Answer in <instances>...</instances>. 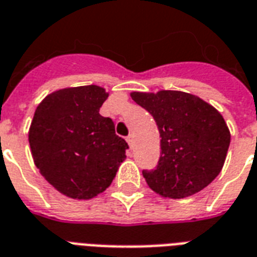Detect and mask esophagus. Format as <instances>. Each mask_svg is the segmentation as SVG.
<instances>
[{
    "label": "esophagus",
    "mask_w": 257,
    "mask_h": 257,
    "mask_svg": "<svg viewBox=\"0 0 257 257\" xmlns=\"http://www.w3.org/2000/svg\"><path fill=\"white\" fill-rule=\"evenodd\" d=\"M126 142H128V144L131 146V148H132L133 142H135V140H133V135H129V136L126 137Z\"/></svg>",
    "instance_id": "obj_1"
}]
</instances>
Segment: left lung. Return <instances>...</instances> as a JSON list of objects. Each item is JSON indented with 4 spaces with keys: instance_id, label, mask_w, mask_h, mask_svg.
<instances>
[{
    "instance_id": "obj_1",
    "label": "left lung",
    "mask_w": 257,
    "mask_h": 257,
    "mask_svg": "<svg viewBox=\"0 0 257 257\" xmlns=\"http://www.w3.org/2000/svg\"><path fill=\"white\" fill-rule=\"evenodd\" d=\"M131 97L152 114L162 137L158 166L143 170L151 189L166 198L179 199L210 185L222 170L230 144V132L220 111L183 91H133Z\"/></svg>"
}]
</instances>
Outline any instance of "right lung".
I'll return each instance as SVG.
<instances>
[{"label": "right lung", "mask_w": 257, "mask_h": 257, "mask_svg": "<svg viewBox=\"0 0 257 257\" xmlns=\"http://www.w3.org/2000/svg\"><path fill=\"white\" fill-rule=\"evenodd\" d=\"M109 94L95 85L51 93L29 128L33 160L46 181L74 199H90L110 186L129 147L114 122L99 114Z\"/></svg>", "instance_id": "obj_1"}]
</instances>
